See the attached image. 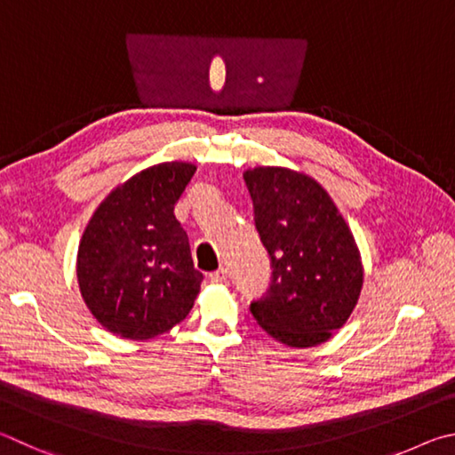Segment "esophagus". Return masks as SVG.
I'll use <instances>...</instances> for the list:
<instances>
[{"mask_svg":"<svg viewBox=\"0 0 455 455\" xmlns=\"http://www.w3.org/2000/svg\"><path fill=\"white\" fill-rule=\"evenodd\" d=\"M210 282L212 283H226L228 282V269L226 267H220L218 272L210 274Z\"/></svg>","mask_w":455,"mask_h":455,"instance_id":"1","label":"esophagus"}]
</instances>
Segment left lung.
<instances>
[{"mask_svg": "<svg viewBox=\"0 0 455 455\" xmlns=\"http://www.w3.org/2000/svg\"><path fill=\"white\" fill-rule=\"evenodd\" d=\"M243 180L274 267L269 293L253 301L251 314L285 346H320L349 320L363 288L352 229L312 175L258 165L245 170Z\"/></svg>", "mask_w": 455, "mask_h": 455, "instance_id": "obj_1", "label": "left lung"}]
</instances>
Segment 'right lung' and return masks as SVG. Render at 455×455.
<instances>
[{"mask_svg": "<svg viewBox=\"0 0 455 455\" xmlns=\"http://www.w3.org/2000/svg\"><path fill=\"white\" fill-rule=\"evenodd\" d=\"M197 170L164 162L119 183L87 221L76 274L87 309L124 339L170 331L194 307L204 275L173 207Z\"/></svg>", "mask_w": 455, "mask_h": 455, "instance_id": "1", "label": "right lung"}]
</instances>
